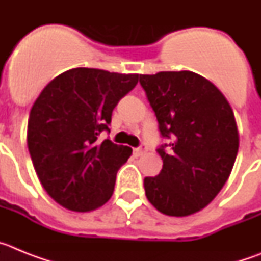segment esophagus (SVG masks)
I'll return each instance as SVG.
<instances>
[{"instance_id": "esophagus-1", "label": "esophagus", "mask_w": 261, "mask_h": 261, "mask_svg": "<svg viewBox=\"0 0 261 261\" xmlns=\"http://www.w3.org/2000/svg\"><path fill=\"white\" fill-rule=\"evenodd\" d=\"M147 151V147L145 146V145H141L140 147H137V149H135V153L136 155H142V154H145Z\"/></svg>"}]
</instances>
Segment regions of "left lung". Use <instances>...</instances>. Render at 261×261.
Segmentation results:
<instances>
[{
  "mask_svg": "<svg viewBox=\"0 0 261 261\" xmlns=\"http://www.w3.org/2000/svg\"><path fill=\"white\" fill-rule=\"evenodd\" d=\"M162 137L163 167L145 177L147 200L166 216L186 217L213 201L231 174L239 133L227 99L211 81L190 70L140 74ZM166 146L168 149H165Z\"/></svg>",
  "mask_w": 261,
  "mask_h": 261,
  "instance_id": "8db88e82",
  "label": "left lung"
}]
</instances>
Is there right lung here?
I'll return each mask as SVG.
<instances>
[{"instance_id": "1", "label": "right lung", "mask_w": 261, "mask_h": 261, "mask_svg": "<svg viewBox=\"0 0 261 261\" xmlns=\"http://www.w3.org/2000/svg\"><path fill=\"white\" fill-rule=\"evenodd\" d=\"M138 74L74 68L53 78L30 111L27 146L41 186L57 204L91 212L114 193L129 146L99 141L112 111Z\"/></svg>"}]
</instances>
